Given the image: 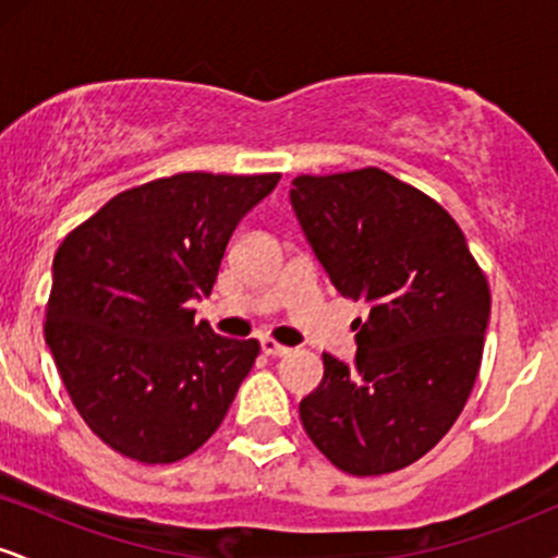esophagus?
I'll return each mask as SVG.
<instances>
[{"label":"esophagus","instance_id":"1","mask_svg":"<svg viewBox=\"0 0 558 558\" xmlns=\"http://www.w3.org/2000/svg\"><path fill=\"white\" fill-rule=\"evenodd\" d=\"M262 351H265V354H270V356H286L288 351V345H283V343H278V341H272V338H262Z\"/></svg>","mask_w":558,"mask_h":558}]
</instances>
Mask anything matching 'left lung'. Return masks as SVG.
I'll return each instance as SVG.
<instances>
[{"instance_id": "8db88e82", "label": "left lung", "mask_w": 558, "mask_h": 558, "mask_svg": "<svg viewBox=\"0 0 558 558\" xmlns=\"http://www.w3.org/2000/svg\"><path fill=\"white\" fill-rule=\"evenodd\" d=\"M291 207L336 291L369 310L351 325L354 362L323 354L301 425L349 475L401 470L451 430L470 399L488 280L453 217L377 168L299 175Z\"/></svg>"}]
</instances>
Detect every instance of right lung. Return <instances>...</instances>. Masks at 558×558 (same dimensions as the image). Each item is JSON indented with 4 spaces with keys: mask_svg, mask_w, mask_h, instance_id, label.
<instances>
[{
    "mask_svg": "<svg viewBox=\"0 0 558 558\" xmlns=\"http://www.w3.org/2000/svg\"><path fill=\"white\" fill-rule=\"evenodd\" d=\"M267 175L181 172L123 191L60 243L47 332L86 425L144 464L194 453L226 420L259 343L215 336L191 301L213 293Z\"/></svg>",
    "mask_w": 558,
    "mask_h": 558,
    "instance_id": "add662e5",
    "label": "right lung"
}]
</instances>
